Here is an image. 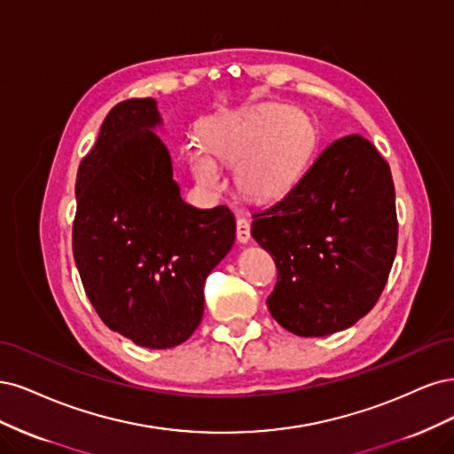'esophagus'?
Returning <instances> with one entry per match:
<instances>
[{
	"label": "esophagus",
	"mask_w": 454,
	"mask_h": 454,
	"mask_svg": "<svg viewBox=\"0 0 454 454\" xmlns=\"http://www.w3.org/2000/svg\"><path fill=\"white\" fill-rule=\"evenodd\" d=\"M236 236H238V241H239V243H247L248 239H251V224H248V221H247L245 216H239V218H238Z\"/></svg>",
	"instance_id": "34e87169"
}]
</instances>
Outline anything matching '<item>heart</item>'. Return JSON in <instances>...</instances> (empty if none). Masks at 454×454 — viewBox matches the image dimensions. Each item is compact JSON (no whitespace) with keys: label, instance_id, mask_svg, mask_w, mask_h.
<instances>
[{"label":"heart","instance_id":"1","mask_svg":"<svg viewBox=\"0 0 454 454\" xmlns=\"http://www.w3.org/2000/svg\"><path fill=\"white\" fill-rule=\"evenodd\" d=\"M206 143H190L188 160L196 179L206 186H218L223 171L215 153L239 162V184L245 192L271 198L298 179L309 160L317 134L301 114L286 106H262L213 121L206 129Z\"/></svg>","mask_w":454,"mask_h":454}]
</instances>
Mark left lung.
<instances>
[{
  "mask_svg": "<svg viewBox=\"0 0 454 454\" xmlns=\"http://www.w3.org/2000/svg\"><path fill=\"white\" fill-rule=\"evenodd\" d=\"M251 236L271 253V317L301 338H323L368 315L398 247L387 160L358 134L318 154L288 192L253 213Z\"/></svg>",
  "mask_w": 454,
  "mask_h": 454,
  "instance_id": "left-lung-1",
  "label": "left lung"
}]
</instances>
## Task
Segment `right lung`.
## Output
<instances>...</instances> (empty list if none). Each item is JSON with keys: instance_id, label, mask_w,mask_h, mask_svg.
Listing matches in <instances>:
<instances>
[{"instance_id": "1", "label": "right lung", "mask_w": 454, "mask_h": 454, "mask_svg": "<svg viewBox=\"0 0 454 454\" xmlns=\"http://www.w3.org/2000/svg\"><path fill=\"white\" fill-rule=\"evenodd\" d=\"M156 101L116 104L77 173L73 256L106 326L136 345L169 348L201 323L203 285L236 239L226 206L183 201L153 128Z\"/></svg>"}]
</instances>
